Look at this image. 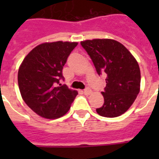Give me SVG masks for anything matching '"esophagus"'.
Listing matches in <instances>:
<instances>
[{
	"mask_svg": "<svg viewBox=\"0 0 159 159\" xmlns=\"http://www.w3.org/2000/svg\"><path fill=\"white\" fill-rule=\"evenodd\" d=\"M91 92H92V90L90 89L89 87H87V88L84 90V94L86 95H89Z\"/></svg>",
	"mask_w": 159,
	"mask_h": 159,
	"instance_id": "esophagus-1",
	"label": "esophagus"
}]
</instances>
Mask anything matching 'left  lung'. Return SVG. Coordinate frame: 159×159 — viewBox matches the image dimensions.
<instances>
[{
    "label": "left lung",
    "instance_id": "obj_1",
    "mask_svg": "<svg viewBox=\"0 0 159 159\" xmlns=\"http://www.w3.org/2000/svg\"><path fill=\"white\" fill-rule=\"evenodd\" d=\"M98 75L106 77L102 95L104 104L97 109L100 116H121L133 104L140 89V69L130 52L118 41L109 39L81 42Z\"/></svg>",
    "mask_w": 159,
    "mask_h": 159
}]
</instances>
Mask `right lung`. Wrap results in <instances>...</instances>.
Returning a JSON list of instances; mask_svg holds the SVG:
<instances>
[{
    "mask_svg": "<svg viewBox=\"0 0 159 159\" xmlns=\"http://www.w3.org/2000/svg\"><path fill=\"white\" fill-rule=\"evenodd\" d=\"M77 43L57 41L36 46L24 58L18 71V85L24 102L46 119H57L69 111L78 94L59 83L62 68Z\"/></svg>",
    "mask_w": 159,
    "mask_h": 159,
    "instance_id": "right-lung-1",
    "label": "right lung"
}]
</instances>
